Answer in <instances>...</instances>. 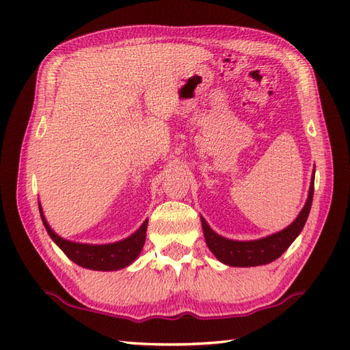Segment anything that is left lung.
<instances>
[{"mask_svg":"<svg viewBox=\"0 0 350 350\" xmlns=\"http://www.w3.org/2000/svg\"><path fill=\"white\" fill-rule=\"evenodd\" d=\"M313 194H314V173H313V177H311L307 203L304 206L301 213L298 215V218H296L287 228L281 230V232L257 241L243 242V241L226 239V237L215 233L209 227V224L204 221V218H202L203 233H204L207 247H209V250L213 252V256L217 257L219 262L226 263L228 266L250 267V266H260V265L271 263L273 260H277L302 232V228L306 226V221L308 218L311 203H313Z\"/></svg>","mask_w":350,"mask_h":350,"instance_id":"obj_1","label":"left lung"}]
</instances>
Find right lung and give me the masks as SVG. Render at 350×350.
I'll return each mask as SVG.
<instances>
[{
	"mask_svg": "<svg viewBox=\"0 0 350 350\" xmlns=\"http://www.w3.org/2000/svg\"><path fill=\"white\" fill-rule=\"evenodd\" d=\"M39 211H40L43 226L49 233L51 239L62 248V251L72 260V262H75L77 265L83 267H87V269H94V271L122 269V267L129 266L133 260L138 257L141 250L144 247L147 221H144L143 226H141L132 236L126 237V239L120 242L107 243V245H88V243L66 241L57 233L52 232V228L48 226L46 219L43 217L40 204H39Z\"/></svg>",
	"mask_w": 350,
	"mask_h": 350,
	"instance_id": "right-lung-1",
	"label": "right lung"
}]
</instances>
